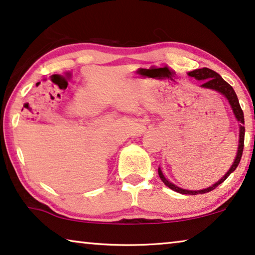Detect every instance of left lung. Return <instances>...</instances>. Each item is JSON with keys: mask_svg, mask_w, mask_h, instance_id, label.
<instances>
[{"mask_svg": "<svg viewBox=\"0 0 255 255\" xmlns=\"http://www.w3.org/2000/svg\"><path fill=\"white\" fill-rule=\"evenodd\" d=\"M188 75L195 78L196 80H198V81H203V83L200 85L201 88L215 90L221 95H223V96H225L228 100V102H229L231 110H233V112L235 115V118H236L237 121L239 123V142H238V150H237L236 158H235V160L233 162V165H231V167L229 168V170H228L225 175L220 178L216 183L211 185V187L203 189V190L182 189L167 180L164 174H162V170L160 169V167L158 168L159 177L161 178V181L164 182L165 185H167L169 189H172V190H174V191H176L178 193H182V195H198V193H206V192L212 191V190H214L216 187H218V185L221 184L222 182H225L226 178L229 176L235 169L237 168L239 161H241L242 154H243V149H244V137H245L244 124L245 123H244V113H243V110L241 108V105H239L236 93H235L233 87H231L229 83L225 81V80L221 78V75L218 74L213 70H210V68H207V67L198 68V70H193L191 72H189Z\"/></svg>", "mask_w": 255, "mask_h": 255, "instance_id": "obj_1", "label": "left lung"}]
</instances>
